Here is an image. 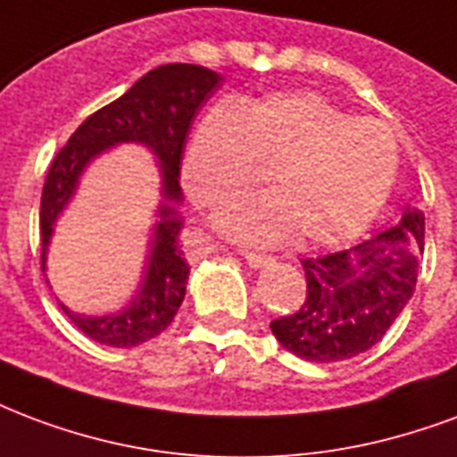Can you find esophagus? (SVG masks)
Returning a JSON list of instances; mask_svg holds the SVG:
<instances>
[{
  "mask_svg": "<svg viewBox=\"0 0 457 457\" xmlns=\"http://www.w3.org/2000/svg\"><path fill=\"white\" fill-rule=\"evenodd\" d=\"M242 256H245V262L249 263L252 269H262V266H269V263L273 262V256L262 254V252H249V249H246Z\"/></svg>",
  "mask_w": 457,
  "mask_h": 457,
  "instance_id": "1",
  "label": "esophagus"
}]
</instances>
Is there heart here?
<instances>
[{"instance_id": "obj_1", "label": "heart", "mask_w": 457, "mask_h": 457, "mask_svg": "<svg viewBox=\"0 0 457 457\" xmlns=\"http://www.w3.org/2000/svg\"><path fill=\"white\" fill-rule=\"evenodd\" d=\"M397 164L400 147L383 120L351 116L320 91H273L203 116L186 150L184 184L201 208L218 211L266 168L269 195L235 203L220 228L249 242L300 232L310 245H334L383 208Z\"/></svg>"}]
</instances>
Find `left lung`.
I'll return each instance as SVG.
<instances>
[{"label":"left lung","mask_w":457,"mask_h":457,"mask_svg":"<svg viewBox=\"0 0 457 457\" xmlns=\"http://www.w3.org/2000/svg\"><path fill=\"white\" fill-rule=\"evenodd\" d=\"M424 252V212L407 211L400 225L349 249L300 259L305 300L271 322L290 353L337 363L373 349L417 288Z\"/></svg>","instance_id":"8db88e82"}]
</instances>
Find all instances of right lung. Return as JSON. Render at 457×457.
Wrapping results in <instances>:
<instances>
[{
  "label": "right lung",
  "instance_id": "1",
  "mask_svg": "<svg viewBox=\"0 0 457 457\" xmlns=\"http://www.w3.org/2000/svg\"><path fill=\"white\" fill-rule=\"evenodd\" d=\"M220 79L222 77L208 67L186 65V62L150 70L120 99L111 101L108 106L91 113L70 135L67 145L57 152L50 164L40 195V269L43 271H46V246L53 235V222L65 208V203L72 198L77 179L94 154L118 143H143L157 154L162 167L164 203L160 208V222L152 232L147 271L133 303L120 312L106 317H84L60 305L89 339L116 349H130L164 332L179 312L191 271L179 245V232L184 228V220L174 211V205L181 203L179 171L184 160L188 128L194 123L205 96L218 87Z\"/></svg>",
  "mask_w": 457,
  "mask_h": 457
}]
</instances>
